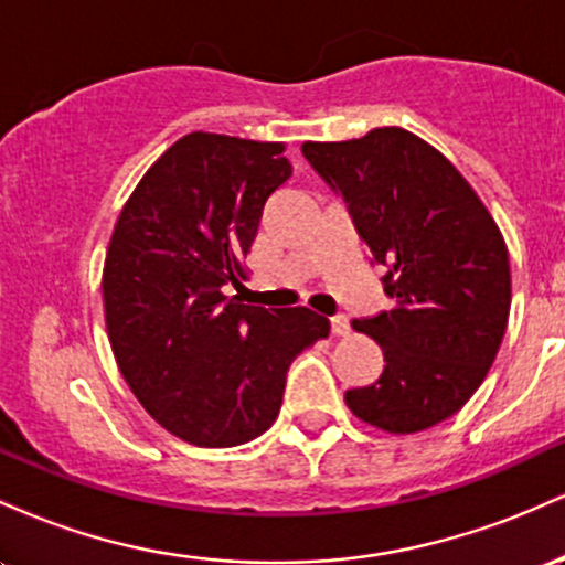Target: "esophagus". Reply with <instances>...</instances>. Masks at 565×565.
<instances>
[{
	"mask_svg": "<svg viewBox=\"0 0 565 565\" xmlns=\"http://www.w3.org/2000/svg\"><path fill=\"white\" fill-rule=\"evenodd\" d=\"M329 323H332V334L334 337H345L350 332L348 316H332V319H329Z\"/></svg>",
	"mask_w": 565,
	"mask_h": 565,
	"instance_id": "esophagus-1",
	"label": "esophagus"
}]
</instances>
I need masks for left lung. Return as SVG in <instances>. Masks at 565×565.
<instances>
[{
  "label": "left lung",
  "instance_id": "8db88e82",
  "mask_svg": "<svg viewBox=\"0 0 565 565\" xmlns=\"http://www.w3.org/2000/svg\"><path fill=\"white\" fill-rule=\"evenodd\" d=\"M345 201L391 308L355 319L385 355L380 380L345 393L361 423L395 436L444 423L481 387L510 316V257L494 217L444 153L401 127L302 142Z\"/></svg>",
  "mask_w": 565,
  "mask_h": 565
}]
</instances>
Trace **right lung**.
<instances>
[{
	"label": "right lung",
	"mask_w": 565,
	"mask_h": 565,
	"mask_svg": "<svg viewBox=\"0 0 565 565\" xmlns=\"http://www.w3.org/2000/svg\"><path fill=\"white\" fill-rule=\"evenodd\" d=\"M284 142L191 132L142 174L103 265L114 359L172 436L228 449L263 436L289 364L329 334L310 308L244 305V257L263 206L289 180Z\"/></svg>",
	"instance_id": "right-lung-1"
}]
</instances>
